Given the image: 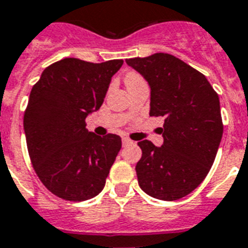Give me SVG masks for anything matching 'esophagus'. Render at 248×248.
Wrapping results in <instances>:
<instances>
[{
    "mask_svg": "<svg viewBox=\"0 0 248 248\" xmlns=\"http://www.w3.org/2000/svg\"><path fill=\"white\" fill-rule=\"evenodd\" d=\"M131 143H132V140L128 139V138H124V139H122V144H124V147H126V145H128V144H131Z\"/></svg>",
    "mask_w": 248,
    "mask_h": 248,
    "instance_id": "34e87169",
    "label": "esophagus"
}]
</instances>
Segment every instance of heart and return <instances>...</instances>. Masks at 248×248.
<instances>
[{"label": "heart", "mask_w": 248, "mask_h": 248, "mask_svg": "<svg viewBox=\"0 0 248 248\" xmlns=\"http://www.w3.org/2000/svg\"><path fill=\"white\" fill-rule=\"evenodd\" d=\"M140 81H144L143 77H141L140 75H138V73H134V72L128 73V75L126 76V78H124V83H126V86L131 85V83H135V82H140Z\"/></svg>", "instance_id": "obj_1"}]
</instances>
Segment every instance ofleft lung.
Segmentation results:
<instances>
[{
	"label": "left lung",
	"instance_id": "1",
	"mask_svg": "<svg viewBox=\"0 0 248 248\" xmlns=\"http://www.w3.org/2000/svg\"><path fill=\"white\" fill-rule=\"evenodd\" d=\"M151 86L152 117H165L163 145L138 143L140 188L151 197L176 201L207 176L223 136L219 95L201 72L170 54L126 59Z\"/></svg>",
	"mask_w": 248,
	"mask_h": 248
}]
</instances>
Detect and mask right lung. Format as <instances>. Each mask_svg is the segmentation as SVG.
<instances>
[{
    "instance_id": "right-lung-1",
    "label": "right lung",
    "mask_w": 248,
    "mask_h": 248,
    "mask_svg": "<svg viewBox=\"0 0 248 248\" xmlns=\"http://www.w3.org/2000/svg\"><path fill=\"white\" fill-rule=\"evenodd\" d=\"M122 64L65 58L33 85L24 112L29 158L42 184L62 200H90L104 188L122 141L116 134L87 131L86 117L100 108Z\"/></svg>"
}]
</instances>
